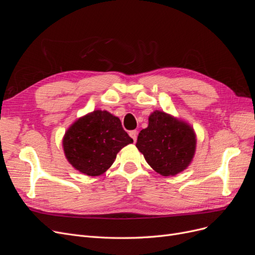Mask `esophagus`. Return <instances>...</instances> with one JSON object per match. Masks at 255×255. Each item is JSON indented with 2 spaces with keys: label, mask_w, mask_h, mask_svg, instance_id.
Returning a JSON list of instances; mask_svg holds the SVG:
<instances>
[{
  "label": "esophagus",
  "mask_w": 255,
  "mask_h": 255,
  "mask_svg": "<svg viewBox=\"0 0 255 255\" xmlns=\"http://www.w3.org/2000/svg\"><path fill=\"white\" fill-rule=\"evenodd\" d=\"M128 134H129L130 137H132V139L134 141H136V139H137V130H130Z\"/></svg>",
  "instance_id": "1"
}]
</instances>
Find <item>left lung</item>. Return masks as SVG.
Returning <instances> with one entry per match:
<instances>
[{
    "instance_id": "obj_1",
    "label": "left lung",
    "mask_w": 255,
    "mask_h": 255,
    "mask_svg": "<svg viewBox=\"0 0 255 255\" xmlns=\"http://www.w3.org/2000/svg\"><path fill=\"white\" fill-rule=\"evenodd\" d=\"M136 146L154 171L173 176L190 165L197 137L186 121L163 111H154L149 116L148 128L138 135Z\"/></svg>"
}]
</instances>
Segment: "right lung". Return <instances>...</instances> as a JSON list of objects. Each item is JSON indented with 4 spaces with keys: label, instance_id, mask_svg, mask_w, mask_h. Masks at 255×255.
Masks as SVG:
<instances>
[{
    "label": "right lung",
    "instance_id": "add662e5",
    "mask_svg": "<svg viewBox=\"0 0 255 255\" xmlns=\"http://www.w3.org/2000/svg\"><path fill=\"white\" fill-rule=\"evenodd\" d=\"M133 139L122 128L118 117L107 111H94L75 120L63 138L67 160L89 176L103 174L117 153Z\"/></svg>",
    "mask_w": 255,
    "mask_h": 255
}]
</instances>
